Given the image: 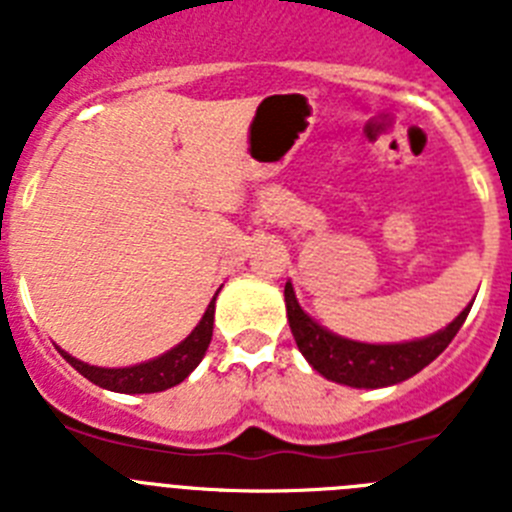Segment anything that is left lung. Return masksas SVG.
<instances>
[{
  "mask_svg": "<svg viewBox=\"0 0 512 512\" xmlns=\"http://www.w3.org/2000/svg\"><path fill=\"white\" fill-rule=\"evenodd\" d=\"M284 302H287L289 328L307 364L330 382L356 387V390L390 387L418 374L454 341L472 310V305H467L446 328L425 338H415V341L361 343L330 333L328 328L315 323L297 302L292 282L284 284Z\"/></svg>",
  "mask_w": 512,
  "mask_h": 512,
  "instance_id": "left-lung-1",
  "label": "left lung"
}]
</instances>
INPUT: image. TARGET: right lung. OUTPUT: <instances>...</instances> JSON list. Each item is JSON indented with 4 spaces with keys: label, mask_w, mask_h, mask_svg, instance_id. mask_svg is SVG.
Returning <instances> with one entry per match:
<instances>
[{
    "label": "right lung",
    "mask_w": 512,
    "mask_h": 512,
    "mask_svg": "<svg viewBox=\"0 0 512 512\" xmlns=\"http://www.w3.org/2000/svg\"><path fill=\"white\" fill-rule=\"evenodd\" d=\"M217 297V292H215ZM215 297L207 305L205 315L197 323V328L184 338L182 343H176L171 351L156 356L151 361L133 366H120V369H104V366H92L79 361L76 356L66 354L63 348H58V354L74 366L81 377H87L102 390L122 392V395H151V392H164L169 387H176L179 382L189 377L197 369L205 351L212 341V323H215Z\"/></svg>",
    "instance_id": "obj_1"
}]
</instances>
